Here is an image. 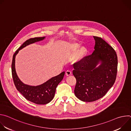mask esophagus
I'll use <instances>...</instances> for the list:
<instances>
[{
	"instance_id": "1",
	"label": "esophagus",
	"mask_w": 131,
	"mask_h": 131,
	"mask_svg": "<svg viewBox=\"0 0 131 131\" xmlns=\"http://www.w3.org/2000/svg\"><path fill=\"white\" fill-rule=\"evenodd\" d=\"M66 76H67L71 75V71L70 70H67L66 71Z\"/></svg>"
}]
</instances>
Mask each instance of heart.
Returning <instances> with one entry per match:
<instances>
[{"mask_svg": "<svg viewBox=\"0 0 131 131\" xmlns=\"http://www.w3.org/2000/svg\"><path fill=\"white\" fill-rule=\"evenodd\" d=\"M80 48V45L78 43L74 44L72 46V50L76 52ZM87 49L85 47H82L77 53L75 57L74 58V61L76 62H78L81 61L86 56L87 54Z\"/></svg>", "mask_w": 131, "mask_h": 131, "instance_id": "b5f03b06", "label": "heart"}]
</instances>
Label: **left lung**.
<instances>
[{
  "label": "left lung",
  "mask_w": 131,
  "mask_h": 131,
  "mask_svg": "<svg viewBox=\"0 0 131 131\" xmlns=\"http://www.w3.org/2000/svg\"><path fill=\"white\" fill-rule=\"evenodd\" d=\"M93 37L95 50L73 65L72 73L76 79L74 94L86 102L95 101L105 95L114 85L117 73L116 51L101 37ZM99 63L100 65L96 67Z\"/></svg>",
  "instance_id": "obj_1"
}]
</instances>
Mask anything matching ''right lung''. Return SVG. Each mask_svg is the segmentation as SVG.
Instances as JSON below:
<instances>
[{
    "label": "right lung",
    "mask_w": 131,
    "mask_h": 131,
    "mask_svg": "<svg viewBox=\"0 0 131 131\" xmlns=\"http://www.w3.org/2000/svg\"><path fill=\"white\" fill-rule=\"evenodd\" d=\"M45 38V37H35L27 40L13 54L11 65L12 78L16 89L26 100L38 105L47 104L53 100L56 88L63 79L65 71L62 72L57 76L52 77L41 85L37 86L28 85L23 83L17 77L15 68V58L18 51L23 48L30 44L42 40Z\"/></svg>",
    "instance_id": "1"
}]
</instances>
